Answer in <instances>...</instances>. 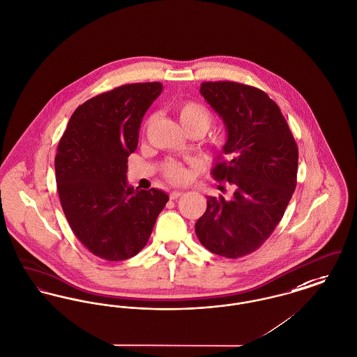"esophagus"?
Returning a JSON list of instances; mask_svg holds the SVG:
<instances>
[{
  "instance_id": "obj_1",
  "label": "esophagus",
  "mask_w": 357,
  "mask_h": 357,
  "mask_svg": "<svg viewBox=\"0 0 357 357\" xmlns=\"http://www.w3.org/2000/svg\"><path fill=\"white\" fill-rule=\"evenodd\" d=\"M182 194H183V191H181V190H174V191L169 192V198H171V199H178Z\"/></svg>"
}]
</instances>
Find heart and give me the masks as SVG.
Listing matches in <instances>:
<instances>
[{"label":"heart","mask_w":357,"mask_h":357,"mask_svg":"<svg viewBox=\"0 0 357 357\" xmlns=\"http://www.w3.org/2000/svg\"><path fill=\"white\" fill-rule=\"evenodd\" d=\"M176 114L186 132L198 130L204 135L213 121V114L209 109L197 101H183L176 106ZM152 121V117H148L144 129ZM163 174L172 182H183L188 176V171L181 163L175 160H168L163 166Z\"/></svg>","instance_id":"heart-1"}]
</instances>
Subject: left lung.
Listing matches in <instances>:
<instances>
[{"instance_id": "left-lung-1", "label": "left lung", "mask_w": 357, "mask_h": 357, "mask_svg": "<svg viewBox=\"0 0 357 357\" xmlns=\"http://www.w3.org/2000/svg\"><path fill=\"white\" fill-rule=\"evenodd\" d=\"M201 94L224 120L228 140L211 169L218 182L234 186L231 199L208 197L195 222L201 244L237 259L261 247L280 222L296 186L298 147L276 102L260 89L218 81L204 82Z\"/></svg>"}]
</instances>
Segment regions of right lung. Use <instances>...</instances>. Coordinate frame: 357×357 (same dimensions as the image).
I'll use <instances>...</instances> for the list:
<instances>
[{
	"label": "right lung",
	"mask_w": 357,
	"mask_h": 357,
	"mask_svg": "<svg viewBox=\"0 0 357 357\" xmlns=\"http://www.w3.org/2000/svg\"><path fill=\"white\" fill-rule=\"evenodd\" d=\"M162 90L160 82L129 84L87 100L58 144L55 174L64 215L84 247L109 261L142 251L167 204L165 191L126 182L143 116Z\"/></svg>",
	"instance_id": "right-lung-1"
}]
</instances>
